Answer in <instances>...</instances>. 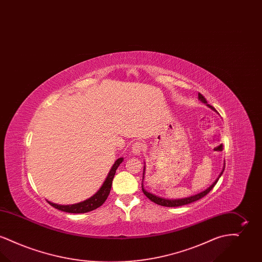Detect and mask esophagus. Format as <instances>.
Wrapping results in <instances>:
<instances>
[{"label":"esophagus","mask_w":262,"mask_h":262,"mask_svg":"<svg viewBox=\"0 0 262 262\" xmlns=\"http://www.w3.org/2000/svg\"><path fill=\"white\" fill-rule=\"evenodd\" d=\"M143 150V144L141 142H136L133 146H132V152L135 155H139Z\"/></svg>","instance_id":"34e87169"}]
</instances>
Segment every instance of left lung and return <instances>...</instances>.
<instances>
[{
	"label": "left lung",
	"instance_id": "1",
	"mask_svg": "<svg viewBox=\"0 0 262 262\" xmlns=\"http://www.w3.org/2000/svg\"><path fill=\"white\" fill-rule=\"evenodd\" d=\"M199 99H200L202 103H204L207 107H209L210 109H212L213 111H215V109H214L212 106H210L209 104H207V101L203 97V95L200 94V93H199ZM145 169H146V167H145V163H144V166H143V174H142V184H141V187H142L143 193H144L151 201L155 202L156 204H159V205H162V206H167V207H177V206H183V205H186V204H189V203H191V202H194V201H196V200H200V199L204 198V196L211 190L212 188L214 187V186L217 184L219 178L223 174L225 169V162L224 164H223V169H222V171L220 172L218 178H217L206 189L200 191V192L196 193V194H193V195H191V196H187V198H184V199H177V200L164 199V198H160V196H158V195H155V194H153V193H151V192H148V191L144 188V186H143V180H144V174H145Z\"/></svg>",
	"mask_w": 262,
	"mask_h": 262
}]
</instances>
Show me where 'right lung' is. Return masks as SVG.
<instances>
[{
  "label": "right lung",
  "instance_id": "obj_1",
  "mask_svg": "<svg viewBox=\"0 0 262 262\" xmlns=\"http://www.w3.org/2000/svg\"><path fill=\"white\" fill-rule=\"evenodd\" d=\"M123 160H124V158L121 157L115 161L111 167V170L107 174V178L105 179L103 185L97 190V192H95L91 198H89L88 200L75 203V204H71V205H61V204L53 203L48 200L47 201L53 207H55L61 211L68 212V213H86V212L92 211V210L98 208L105 202V200H107V198L110 193V190H111L113 179H114V176L116 173V170L118 169L120 164L123 162Z\"/></svg>",
  "mask_w": 262,
  "mask_h": 262
}]
</instances>
